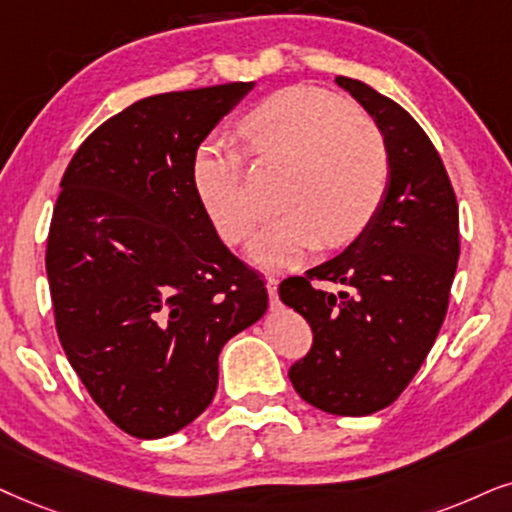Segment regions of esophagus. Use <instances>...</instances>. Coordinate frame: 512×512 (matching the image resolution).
Listing matches in <instances>:
<instances>
[{"mask_svg": "<svg viewBox=\"0 0 512 512\" xmlns=\"http://www.w3.org/2000/svg\"><path fill=\"white\" fill-rule=\"evenodd\" d=\"M267 290H269V304L271 307H278V278L274 276L267 278Z\"/></svg>", "mask_w": 512, "mask_h": 512, "instance_id": "34e87169", "label": "esophagus"}]
</instances>
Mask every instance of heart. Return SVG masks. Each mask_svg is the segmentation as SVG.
I'll return each instance as SVG.
<instances>
[{
  "label": "heart",
  "mask_w": 512,
  "mask_h": 512,
  "mask_svg": "<svg viewBox=\"0 0 512 512\" xmlns=\"http://www.w3.org/2000/svg\"><path fill=\"white\" fill-rule=\"evenodd\" d=\"M250 153L283 160L281 215L252 238L248 257L262 269H290L326 243L354 241L378 210L390 179L380 129L352 103L316 87L271 94L241 120ZM193 186L226 243H245L257 208L245 184V160L226 139H208L193 155Z\"/></svg>",
  "instance_id": "b5f03b06"
}]
</instances>
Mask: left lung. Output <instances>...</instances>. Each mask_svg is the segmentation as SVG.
Returning <instances> with one entry per match:
<instances>
[{"label":"left lung","mask_w":512,"mask_h":512,"mask_svg":"<svg viewBox=\"0 0 512 512\" xmlns=\"http://www.w3.org/2000/svg\"><path fill=\"white\" fill-rule=\"evenodd\" d=\"M335 84L383 134L390 179L366 229L278 295L314 333L288 371L295 392L335 416H368L404 392L435 345L461 255L458 203L428 134L399 103L352 77Z\"/></svg>","instance_id":"obj_1"}]
</instances>
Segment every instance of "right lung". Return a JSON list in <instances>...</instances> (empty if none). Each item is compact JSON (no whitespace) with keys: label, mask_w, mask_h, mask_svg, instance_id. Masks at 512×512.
Listing matches in <instances>:
<instances>
[{"label":"right lung","mask_w":512,"mask_h":512,"mask_svg":"<svg viewBox=\"0 0 512 512\" xmlns=\"http://www.w3.org/2000/svg\"><path fill=\"white\" fill-rule=\"evenodd\" d=\"M252 82L155 94L84 139L47 241L56 331L101 411L139 439L210 406L222 347L267 312L257 271L219 241L193 155Z\"/></svg>","instance_id":"obj_1"}]
</instances>
